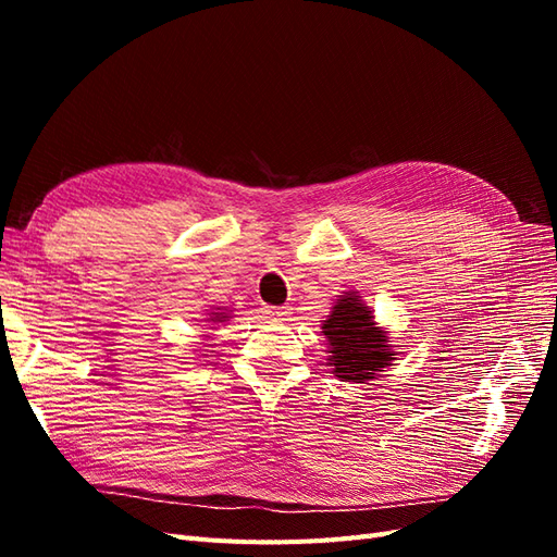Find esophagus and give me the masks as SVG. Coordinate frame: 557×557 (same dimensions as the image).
<instances>
[{
  "label": "esophagus",
  "mask_w": 557,
  "mask_h": 557,
  "mask_svg": "<svg viewBox=\"0 0 557 557\" xmlns=\"http://www.w3.org/2000/svg\"><path fill=\"white\" fill-rule=\"evenodd\" d=\"M264 313H267V318H274V320H283L285 315L290 313V309L288 307H264Z\"/></svg>",
  "instance_id": "esophagus-1"
}]
</instances>
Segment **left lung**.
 I'll return each mask as SVG.
<instances>
[{
  "mask_svg": "<svg viewBox=\"0 0 557 557\" xmlns=\"http://www.w3.org/2000/svg\"><path fill=\"white\" fill-rule=\"evenodd\" d=\"M323 332L332 346L330 364L336 379L364 383L393 360L385 332L376 327L358 295H344L336 301Z\"/></svg>",
  "mask_w": 557,
  "mask_h": 557,
  "instance_id": "1",
  "label": "left lung"
}]
</instances>
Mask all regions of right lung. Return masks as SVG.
<instances>
[{
	"mask_svg": "<svg viewBox=\"0 0 557 557\" xmlns=\"http://www.w3.org/2000/svg\"><path fill=\"white\" fill-rule=\"evenodd\" d=\"M223 318H227V315H223V313H215V318H211V320H223Z\"/></svg>",
	"mask_w": 557,
	"mask_h": 557,
	"instance_id": "add662e5",
	"label": "right lung"
}]
</instances>
